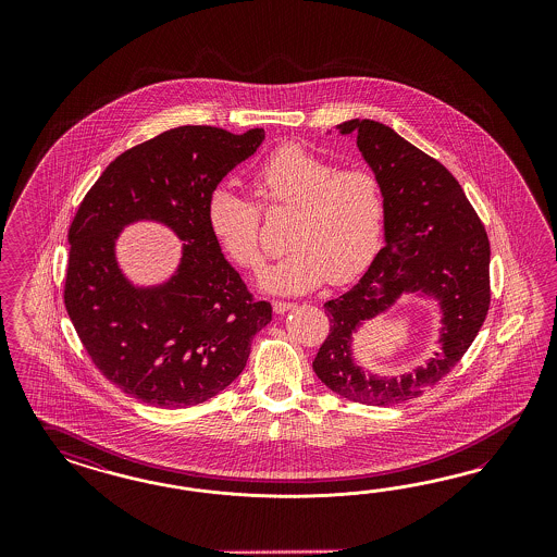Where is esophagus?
Wrapping results in <instances>:
<instances>
[{
    "label": "esophagus",
    "instance_id": "1",
    "mask_svg": "<svg viewBox=\"0 0 557 557\" xmlns=\"http://www.w3.org/2000/svg\"><path fill=\"white\" fill-rule=\"evenodd\" d=\"M294 306H296L294 302H282V300H275V302H273V312H275V314H286L289 310H294Z\"/></svg>",
    "mask_w": 557,
    "mask_h": 557
}]
</instances>
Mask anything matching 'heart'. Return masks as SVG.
<instances>
[{
    "label": "heart",
    "mask_w": 557,
    "mask_h": 557,
    "mask_svg": "<svg viewBox=\"0 0 557 557\" xmlns=\"http://www.w3.org/2000/svg\"><path fill=\"white\" fill-rule=\"evenodd\" d=\"M255 187L268 206L298 210L287 247L261 275V287L300 296L331 282L343 286L370 268L384 233V196L370 169H341L335 161L286 145L255 171ZM206 220L220 247L245 270L263 268L261 210L228 184L214 187Z\"/></svg>",
    "instance_id": "1"
}]
</instances>
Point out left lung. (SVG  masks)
<instances>
[{
	"label": "left lung",
	"instance_id": "8db88e82",
	"mask_svg": "<svg viewBox=\"0 0 557 557\" xmlns=\"http://www.w3.org/2000/svg\"><path fill=\"white\" fill-rule=\"evenodd\" d=\"M341 135L377 177L384 196V249L347 294L324 304L331 333L312 361L326 388L359 405H400L433 388L470 349L490 306V243L456 177L437 159L375 120H347ZM405 293L435 299L441 352L400 379L364 375L354 333Z\"/></svg>",
	"mask_w": 557,
	"mask_h": 557
}]
</instances>
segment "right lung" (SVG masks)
<instances>
[{
	"label": "right lung",
	"mask_w": 557,
	"mask_h": 557,
	"mask_svg": "<svg viewBox=\"0 0 557 557\" xmlns=\"http://www.w3.org/2000/svg\"><path fill=\"white\" fill-rule=\"evenodd\" d=\"M263 138V128H171L116 157L71 222L69 319L96 368L145 405L186 408L228 388L270 324L271 304L255 302L206 220L210 191ZM140 219L185 240L157 287H135L115 259L119 233Z\"/></svg>",
	"instance_id": "obj_1"
}]
</instances>
